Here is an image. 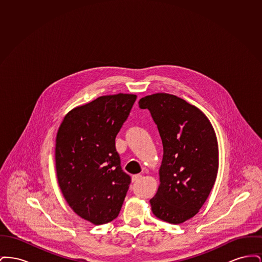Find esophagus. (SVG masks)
<instances>
[{
    "label": "esophagus",
    "mask_w": 262,
    "mask_h": 262,
    "mask_svg": "<svg viewBox=\"0 0 262 262\" xmlns=\"http://www.w3.org/2000/svg\"><path fill=\"white\" fill-rule=\"evenodd\" d=\"M141 178H142L141 174H134V176L132 177V181H133V183H137V182L141 180Z\"/></svg>",
    "instance_id": "34e87169"
}]
</instances>
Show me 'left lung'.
I'll return each mask as SVG.
<instances>
[{
  "mask_svg": "<svg viewBox=\"0 0 262 262\" xmlns=\"http://www.w3.org/2000/svg\"><path fill=\"white\" fill-rule=\"evenodd\" d=\"M148 109L162 139L160 185L150 200L153 214L181 224L198 214L209 196L219 167L215 130L208 118L186 100L155 93L139 100Z\"/></svg>",
  "mask_w": 262,
  "mask_h": 262,
  "instance_id": "1",
  "label": "left lung"
}]
</instances>
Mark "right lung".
Here are the masks:
<instances>
[{"label":"right lung","mask_w":262,"mask_h":262,"mask_svg":"<svg viewBox=\"0 0 262 262\" xmlns=\"http://www.w3.org/2000/svg\"><path fill=\"white\" fill-rule=\"evenodd\" d=\"M135 94L100 96L68 113L55 145L60 189L69 206L94 225L118 217L130 184L122 170L115 138L127 119Z\"/></svg>","instance_id":"add662e5"}]
</instances>
